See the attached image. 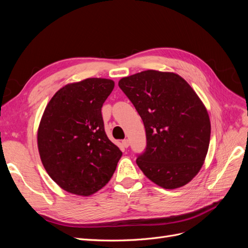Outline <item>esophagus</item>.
<instances>
[{
  "mask_svg": "<svg viewBox=\"0 0 248 248\" xmlns=\"http://www.w3.org/2000/svg\"><path fill=\"white\" fill-rule=\"evenodd\" d=\"M122 145L124 148H128L129 147V140H122Z\"/></svg>",
  "mask_w": 248,
  "mask_h": 248,
  "instance_id": "34e87169",
  "label": "esophagus"
}]
</instances>
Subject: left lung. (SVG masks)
<instances>
[{
    "label": "left lung",
    "mask_w": 248,
    "mask_h": 248,
    "mask_svg": "<svg viewBox=\"0 0 248 248\" xmlns=\"http://www.w3.org/2000/svg\"><path fill=\"white\" fill-rule=\"evenodd\" d=\"M138 110L147 146L137 163L145 176L166 189L191 181L208 152V111L187 81L176 73L146 70L119 80Z\"/></svg>",
    "instance_id": "8db88e82"
}]
</instances>
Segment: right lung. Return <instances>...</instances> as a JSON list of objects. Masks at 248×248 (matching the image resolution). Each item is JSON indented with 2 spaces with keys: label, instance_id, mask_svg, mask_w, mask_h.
Returning a JSON list of instances; mask_svg holds the SVG:
<instances>
[{
  "label": "right lung",
  "instance_id": "obj_1",
  "mask_svg": "<svg viewBox=\"0 0 248 248\" xmlns=\"http://www.w3.org/2000/svg\"><path fill=\"white\" fill-rule=\"evenodd\" d=\"M115 82L87 78L60 89L41 118L37 134L44 169L62 189L88 197L114 174L122 152L106 131L101 108Z\"/></svg>",
  "mask_w": 248,
  "mask_h": 248
}]
</instances>
